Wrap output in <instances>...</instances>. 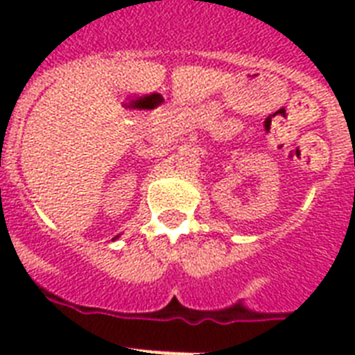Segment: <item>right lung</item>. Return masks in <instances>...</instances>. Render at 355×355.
<instances>
[{
  "mask_svg": "<svg viewBox=\"0 0 355 355\" xmlns=\"http://www.w3.org/2000/svg\"><path fill=\"white\" fill-rule=\"evenodd\" d=\"M118 237H119V236H116V237H114V239H118Z\"/></svg>",
  "mask_w": 355,
  "mask_h": 355,
  "instance_id": "obj_1",
  "label": "right lung"
}]
</instances>
